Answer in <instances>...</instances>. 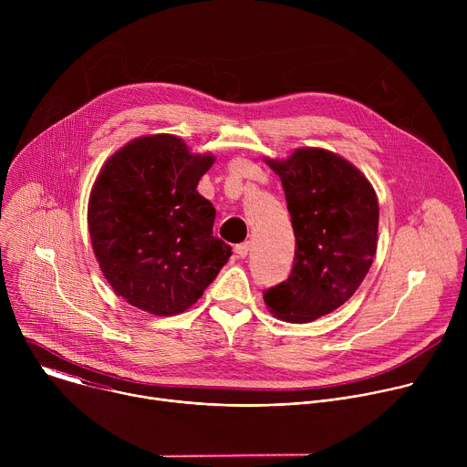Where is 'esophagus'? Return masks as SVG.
<instances>
[{"mask_svg":"<svg viewBox=\"0 0 467 467\" xmlns=\"http://www.w3.org/2000/svg\"><path fill=\"white\" fill-rule=\"evenodd\" d=\"M234 251H236V254L240 256V258H245L247 256V253L251 251V244L249 242H244V244H238L236 247H234Z\"/></svg>","mask_w":467,"mask_h":467,"instance_id":"34e87169","label":"esophagus"}]
</instances>
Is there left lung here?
<instances>
[{
  "instance_id": "left-lung-1",
  "label": "left lung",
  "mask_w": 467,
  "mask_h": 467,
  "mask_svg": "<svg viewBox=\"0 0 467 467\" xmlns=\"http://www.w3.org/2000/svg\"><path fill=\"white\" fill-rule=\"evenodd\" d=\"M281 177L296 234L294 268L264 292L270 312L308 323L342 306L368 275L377 251L379 202L351 162L319 148L265 161Z\"/></svg>"
}]
</instances>
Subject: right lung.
<instances>
[{
  "label": "right lung",
  "mask_w": 467,
  "mask_h": 467,
  "mask_svg": "<svg viewBox=\"0 0 467 467\" xmlns=\"http://www.w3.org/2000/svg\"><path fill=\"white\" fill-rule=\"evenodd\" d=\"M213 164L173 135H151L101 168L88 233L105 279L129 305L155 316L184 312L233 254L213 234L216 209L195 190Z\"/></svg>",
  "instance_id": "add662e5"
}]
</instances>
